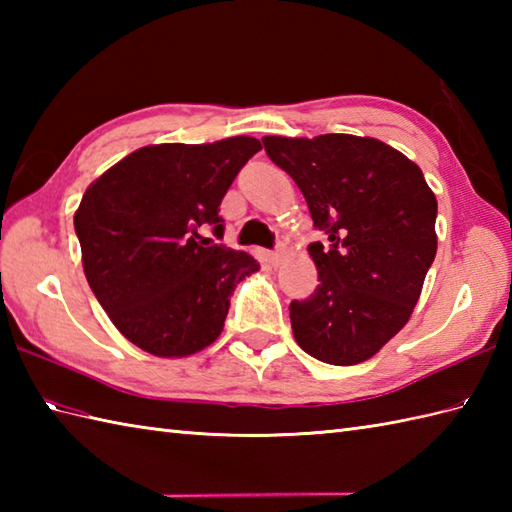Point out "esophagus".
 Segmentation results:
<instances>
[{
	"instance_id": "obj_1",
	"label": "esophagus",
	"mask_w": 512,
	"mask_h": 512,
	"mask_svg": "<svg viewBox=\"0 0 512 512\" xmlns=\"http://www.w3.org/2000/svg\"><path fill=\"white\" fill-rule=\"evenodd\" d=\"M281 259H284V253H281V250H273V253L268 255V262L273 264V266H279Z\"/></svg>"
}]
</instances>
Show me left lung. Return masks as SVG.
<instances>
[{"mask_svg": "<svg viewBox=\"0 0 512 512\" xmlns=\"http://www.w3.org/2000/svg\"><path fill=\"white\" fill-rule=\"evenodd\" d=\"M328 246H308L317 290L290 303L303 352L330 365L372 358L409 321L438 250L436 195L416 162L376 138L264 136Z\"/></svg>", "mask_w": 512, "mask_h": 512, "instance_id": "8db88e82", "label": "left lung"}]
</instances>
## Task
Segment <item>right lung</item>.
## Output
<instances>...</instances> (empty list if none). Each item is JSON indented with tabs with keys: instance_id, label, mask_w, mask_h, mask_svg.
<instances>
[{
	"instance_id": "add662e5",
	"label": "right lung",
	"mask_w": 512,
	"mask_h": 512,
	"mask_svg": "<svg viewBox=\"0 0 512 512\" xmlns=\"http://www.w3.org/2000/svg\"><path fill=\"white\" fill-rule=\"evenodd\" d=\"M259 149L250 136L149 145L85 191L74 213L85 277L140 350L180 358L222 334L231 295L259 264L242 250L209 246L200 231L213 226L222 237V198Z\"/></svg>"
}]
</instances>
